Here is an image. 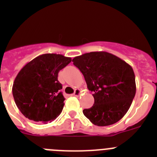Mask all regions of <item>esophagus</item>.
I'll use <instances>...</instances> for the list:
<instances>
[{
  "mask_svg": "<svg viewBox=\"0 0 157 157\" xmlns=\"http://www.w3.org/2000/svg\"><path fill=\"white\" fill-rule=\"evenodd\" d=\"M81 90H79V89H76L75 90L74 94H73V95L75 96V97H78V96L81 94Z\"/></svg>",
  "mask_w": 157,
  "mask_h": 157,
  "instance_id": "34e87169",
  "label": "esophagus"
}]
</instances>
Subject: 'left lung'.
Listing matches in <instances>:
<instances>
[{"label": "left lung", "mask_w": 157, "mask_h": 157, "mask_svg": "<svg viewBox=\"0 0 157 157\" xmlns=\"http://www.w3.org/2000/svg\"><path fill=\"white\" fill-rule=\"evenodd\" d=\"M94 93V104L83 114L94 125L104 127L117 123L130 109L136 93L132 67L107 52H91L72 59Z\"/></svg>", "instance_id": "1"}]
</instances>
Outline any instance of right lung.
<instances>
[{
  "label": "right lung",
  "instance_id": "right-lung-1",
  "mask_svg": "<svg viewBox=\"0 0 157 157\" xmlns=\"http://www.w3.org/2000/svg\"><path fill=\"white\" fill-rule=\"evenodd\" d=\"M71 58L55 53L40 55L19 71L12 86L16 106L26 118L35 122H52L61 113L65 98L58 73Z\"/></svg>",
  "mask_w": 157,
  "mask_h": 157
}]
</instances>
